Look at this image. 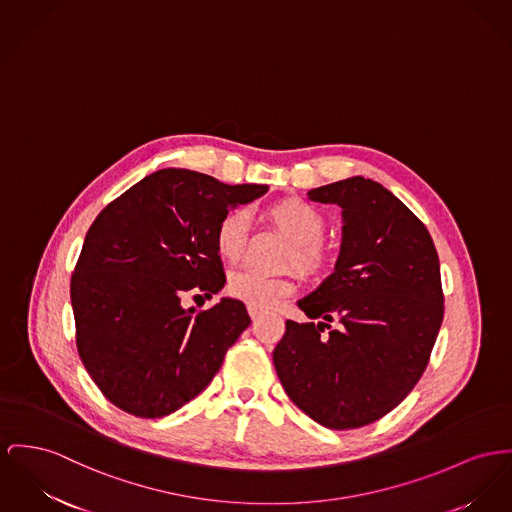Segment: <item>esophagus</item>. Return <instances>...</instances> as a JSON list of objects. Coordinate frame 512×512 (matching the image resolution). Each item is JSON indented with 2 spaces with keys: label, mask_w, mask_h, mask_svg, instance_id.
<instances>
[{
  "label": "esophagus",
  "mask_w": 512,
  "mask_h": 512,
  "mask_svg": "<svg viewBox=\"0 0 512 512\" xmlns=\"http://www.w3.org/2000/svg\"><path fill=\"white\" fill-rule=\"evenodd\" d=\"M248 314H250V318L256 322L258 320V316H260V310H256V308L248 307Z\"/></svg>",
  "instance_id": "esophagus-1"
}]
</instances>
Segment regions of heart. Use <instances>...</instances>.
I'll list each match as a JSON object with an SVG mask.
<instances>
[{
    "label": "heart",
    "instance_id": "obj_1",
    "mask_svg": "<svg viewBox=\"0 0 512 512\" xmlns=\"http://www.w3.org/2000/svg\"><path fill=\"white\" fill-rule=\"evenodd\" d=\"M268 219L293 242L291 264L307 275H316L326 268V252L320 239L326 231L324 215L301 198H283L266 209ZM248 215L244 209H229L215 227V250L223 260H237L246 242ZM227 291L231 297L256 310L275 307L279 299L291 295L295 285L287 277H266L250 270H240L229 277Z\"/></svg>",
    "mask_w": 512,
    "mask_h": 512
}]
</instances>
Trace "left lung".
<instances>
[{
	"mask_svg": "<svg viewBox=\"0 0 512 512\" xmlns=\"http://www.w3.org/2000/svg\"><path fill=\"white\" fill-rule=\"evenodd\" d=\"M308 198L340 205V256L297 303L320 322L287 320L273 365L310 419L357 429L396 408L429 363L444 314L439 256L408 205L371 178L351 176Z\"/></svg>",
	"mask_w": 512,
	"mask_h": 512,
	"instance_id": "left-lung-1",
	"label": "left lung"
}]
</instances>
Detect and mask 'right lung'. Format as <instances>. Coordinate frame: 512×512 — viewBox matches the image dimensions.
I'll return each mask as SVG.
<instances>
[{
    "label": "right lung",
    "mask_w": 512,
    "mask_h": 512,
    "mask_svg": "<svg viewBox=\"0 0 512 512\" xmlns=\"http://www.w3.org/2000/svg\"><path fill=\"white\" fill-rule=\"evenodd\" d=\"M266 192V184L163 169L97 215L69 293L79 357L114 406L147 419L169 415L221 369L250 324L246 307L223 297L196 310L182 297L223 289L215 227L225 211Z\"/></svg>",
    "instance_id": "1"
}]
</instances>
